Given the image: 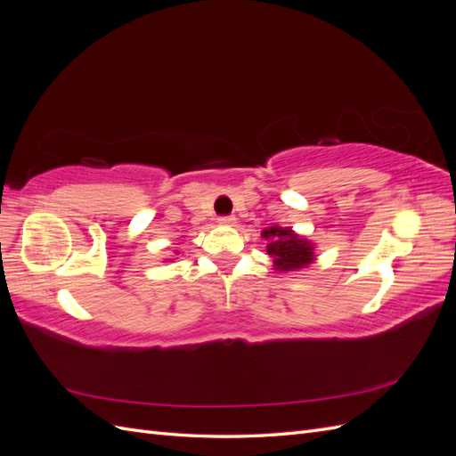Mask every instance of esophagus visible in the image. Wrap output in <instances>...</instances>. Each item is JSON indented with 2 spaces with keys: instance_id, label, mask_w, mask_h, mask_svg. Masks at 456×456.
I'll return each instance as SVG.
<instances>
[{
  "instance_id": "1",
  "label": "esophagus",
  "mask_w": 456,
  "mask_h": 456,
  "mask_svg": "<svg viewBox=\"0 0 456 456\" xmlns=\"http://www.w3.org/2000/svg\"><path fill=\"white\" fill-rule=\"evenodd\" d=\"M218 224H223V226H233V224H236V216H232V215L220 216V218H218Z\"/></svg>"
}]
</instances>
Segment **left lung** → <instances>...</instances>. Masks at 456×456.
<instances>
[{
	"instance_id": "left-lung-1",
	"label": "left lung",
	"mask_w": 456,
	"mask_h": 456,
	"mask_svg": "<svg viewBox=\"0 0 456 456\" xmlns=\"http://www.w3.org/2000/svg\"><path fill=\"white\" fill-rule=\"evenodd\" d=\"M266 240V253L278 272H297L315 260V247L306 238H300L291 228L270 226L262 232Z\"/></svg>"
}]
</instances>
